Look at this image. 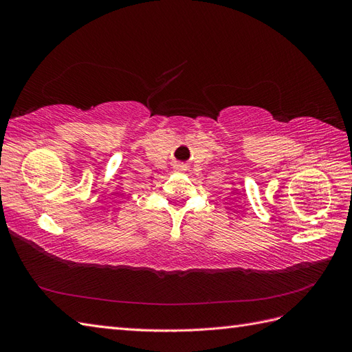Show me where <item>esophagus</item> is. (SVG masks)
I'll return each instance as SVG.
<instances>
[{
	"label": "esophagus",
	"instance_id": "esophagus-1",
	"mask_svg": "<svg viewBox=\"0 0 352 352\" xmlns=\"http://www.w3.org/2000/svg\"><path fill=\"white\" fill-rule=\"evenodd\" d=\"M173 168H175V172H185L186 164H184V163H175Z\"/></svg>",
	"mask_w": 352,
	"mask_h": 352
}]
</instances>
